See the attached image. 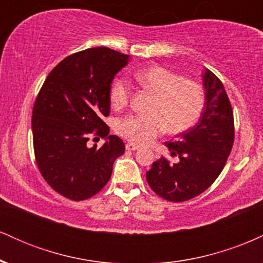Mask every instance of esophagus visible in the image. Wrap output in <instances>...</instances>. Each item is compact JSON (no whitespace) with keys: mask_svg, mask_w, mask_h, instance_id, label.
<instances>
[{"mask_svg":"<svg viewBox=\"0 0 263 263\" xmlns=\"http://www.w3.org/2000/svg\"><path fill=\"white\" fill-rule=\"evenodd\" d=\"M126 149H127V151H136V149H138V146H136V144H134V143H127V144H126Z\"/></svg>","mask_w":263,"mask_h":263,"instance_id":"esophagus-1","label":"esophagus"}]
</instances>
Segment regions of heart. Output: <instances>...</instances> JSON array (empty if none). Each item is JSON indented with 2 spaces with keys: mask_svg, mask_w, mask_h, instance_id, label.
Wrapping results in <instances>:
<instances>
[{
  "mask_svg": "<svg viewBox=\"0 0 263 263\" xmlns=\"http://www.w3.org/2000/svg\"><path fill=\"white\" fill-rule=\"evenodd\" d=\"M135 80L155 95L151 106L153 116L127 115L116 122V132L136 144H146L164 132L186 131L200 119L205 107L203 87L193 80L161 65H152L134 74ZM129 84L122 78L112 83L110 100L114 107L127 105Z\"/></svg>",
  "mask_w": 263,
  "mask_h": 263,
  "instance_id": "1",
  "label": "heart"
}]
</instances>
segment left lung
Returning a JSON list of instances; mask_svg holds the SVG:
<instances>
[{"mask_svg":"<svg viewBox=\"0 0 263 263\" xmlns=\"http://www.w3.org/2000/svg\"><path fill=\"white\" fill-rule=\"evenodd\" d=\"M205 107L199 122L165 142L177 163L164 157L153 162L146 179L156 194L180 203L198 197L224 170L234 143V114L222 83L209 69L203 74Z\"/></svg>","mask_w":263,"mask_h":263,"instance_id":"obj_1","label":"left lung"}]
</instances>
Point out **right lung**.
Returning a JSON list of instances; mask_svg holds the SVG:
<instances>
[{
  "label": "right lung",
  "mask_w": 263,
  "mask_h": 263,
  "mask_svg": "<svg viewBox=\"0 0 263 263\" xmlns=\"http://www.w3.org/2000/svg\"><path fill=\"white\" fill-rule=\"evenodd\" d=\"M128 59L105 47L71 54L50 71L35 99L32 132L38 170L70 200L98 194L110 180L114 162L125 152V143L108 135L102 119L110 115L111 83ZM93 130L107 138L100 149L87 146Z\"/></svg>",
  "instance_id": "1"
}]
</instances>
